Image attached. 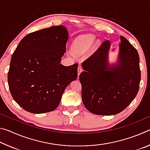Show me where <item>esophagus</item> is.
Segmentation results:
<instances>
[{
	"label": "esophagus",
	"mask_w": 150,
	"mask_h": 150,
	"mask_svg": "<svg viewBox=\"0 0 150 150\" xmlns=\"http://www.w3.org/2000/svg\"><path fill=\"white\" fill-rule=\"evenodd\" d=\"M77 70H78V77H79V75H80V73L83 71V67H82V66H81V65H79V66H78V69H77Z\"/></svg>",
	"instance_id": "esophagus-1"
}]
</instances>
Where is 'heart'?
I'll list each match as a JSON object with an SVG mask.
<instances>
[{"label":"heart","mask_w":150,"mask_h":150,"mask_svg":"<svg viewBox=\"0 0 150 150\" xmlns=\"http://www.w3.org/2000/svg\"><path fill=\"white\" fill-rule=\"evenodd\" d=\"M94 40H95V38L91 35L77 38L74 40L71 45L73 52L76 55L84 54L90 49L91 45L93 44Z\"/></svg>","instance_id":"obj_1"}]
</instances>
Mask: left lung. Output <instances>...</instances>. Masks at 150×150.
<instances>
[{
    "label": "left lung",
    "instance_id": "1",
    "mask_svg": "<svg viewBox=\"0 0 150 150\" xmlns=\"http://www.w3.org/2000/svg\"><path fill=\"white\" fill-rule=\"evenodd\" d=\"M117 64L109 67L108 40L83 62L79 75L82 100L95 115H114L123 111L138 94L141 79L139 57L135 47L124 36Z\"/></svg>",
    "mask_w": 150,
    "mask_h": 150
}]
</instances>
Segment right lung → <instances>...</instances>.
<instances>
[{
    "mask_svg": "<svg viewBox=\"0 0 150 150\" xmlns=\"http://www.w3.org/2000/svg\"><path fill=\"white\" fill-rule=\"evenodd\" d=\"M68 32L63 26L30 33L12 55L8 83L14 100L25 110L41 114L54 110L66 87L77 78V63L64 66Z\"/></svg>",
    "mask_w": 150,
    "mask_h": 150,
    "instance_id": "1",
    "label": "right lung"
}]
</instances>
